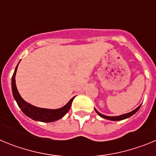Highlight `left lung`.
<instances>
[{"label":"left lung","instance_id":"8db88e82","mask_svg":"<svg viewBox=\"0 0 156 156\" xmlns=\"http://www.w3.org/2000/svg\"><path fill=\"white\" fill-rule=\"evenodd\" d=\"M140 105L138 106L136 109H134L133 111L130 112H129V113H126V114H124V115H119V116H107V115H102V114L99 113L97 111V110L95 109V112H97L98 114L99 115H100L101 117H102V118H104V119H108V120H113V121H119V120H122V119H126V118H129V117H130L131 115H133V114H135L136 112H137V111H138V109L140 108Z\"/></svg>","mask_w":156,"mask_h":156}]
</instances>
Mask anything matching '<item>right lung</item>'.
Returning a JSON list of instances; mask_svg holds the SVG:
<instances>
[{
  "label": "right lung",
  "mask_w": 156,
  "mask_h": 156,
  "mask_svg": "<svg viewBox=\"0 0 156 156\" xmlns=\"http://www.w3.org/2000/svg\"><path fill=\"white\" fill-rule=\"evenodd\" d=\"M18 66H16L13 76H12V93H13L14 98L16 99L18 105H19V108H21L22 111L23 112V113L25 115H27L28 117H30V118H31L32 119H34V120L44 122H54V121H56L62 118L68 112L69 110L70 109V107H71L72 102H73L74 98H73L64 107L58 108V109H48V108H38V107H36V106L29 104L27 101H25L23 98L20 96L17 90V87H16V71H17Z\"/></svg>",
  "instance_id": "obj_1"
}]
</instances>
